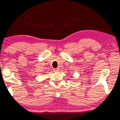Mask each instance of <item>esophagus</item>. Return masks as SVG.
<instances>
[{
	"label": "esophagus",
	"mask_w": 120,
	"mask_h": 120,
	"mask_svg": "<svg viewBox=\"0 0 120 120\" xmlns=\"http://www.w3.org/2000/svg\"><path fill=\"white\" fill-rule=\"evenodd\" d=\"M53 71H55V72H57V71H60V70L59 68H54L53 69Z\"/></svg>",
	"instance_id": "1"
}]
</instances>
